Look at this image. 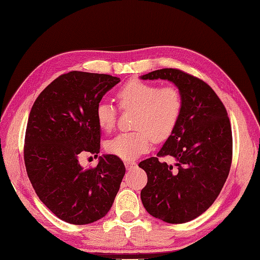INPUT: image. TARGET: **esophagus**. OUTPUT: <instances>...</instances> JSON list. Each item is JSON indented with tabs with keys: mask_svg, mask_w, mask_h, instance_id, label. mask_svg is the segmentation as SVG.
Masks as SVG:
<instances>
[{
	"mask_svg": "<svg viewBox=\"0 0 260 260\" xmlns=\"http://www.w3.org/2000/svg\"><path fill=\"white\" fill-rule=\"evenodd\" d=\"M124 165H125L126 170H131V169L135 168V166L137 165V163H136V161H134V160H126V161H124Z\"/></svg>",
	"mask_w": 260,
	"mask_h": 260,
	"instance_id": "esophagus-1",
	"label": "esophagus"
}]
</instances>
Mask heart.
Returning <instances> with one entry per match:
<instances>
[{
	"instance_id": "heart-1",
	"label": "heart",
	"mask_w": 260,
	"mask_h": 260,
	"mask_svg": "<svg viewBox=\"0 0 260 260\" xmlns=\"http://www.w3.org/2000/svg\"><path fill=\"white\" fill-rule=\"evenodd\" d=\"M121 110H135L132 126L135 131L123 132L105 145L110 154L131 160L148 151L153 139L164 141L173 134L182 112V97L174 87H159L151 82L130 80L116 91ZM97 124L106 132L114 128L115 106L102 101L95 111Z\"/></svg>"
}]
</instances>
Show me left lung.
Masks as SVG:
<instances>
[{
    "instance_id": "obj_1",
    "label": "left lung",
    "mask_w": 260,
    "mask_h": 260,
    "mask_svg": "<svg viewBox=\"0 0 260 260\" xmlns=\"http://www.w3.org/2000/svg\"><path fill=\"white\" fill-rule=\"evenodd\" d=\"M143 80H169L182 97V112L173 134L139 168L147 173L140 197L151 216L166 223L192 221L212 206L231 168L232 130L223 103L206 82L178 69H160ZM172 155L177 168L159 162Z\"/></svg>"
}]
</instances>
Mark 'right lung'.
<instances>
[{"mask_svg":"<svg viewBox=\"0 0 260 260\" xmlns=\"http://www.w3.org/2000/svg\"><path fill=\"white\" fill-rule=\"evenodd\" d=\"M120 78L71 71L52 81L28 117L23 157L28 178L42 203L62 221L84 225L104 217L125 173L114 155L100 156L84 169L82 155L97 156L101 128L96 106Z\"/></svg>","mask_w":260,"mask_h":260,"instance_id":"1","label":"right lung"}]
</instances>
